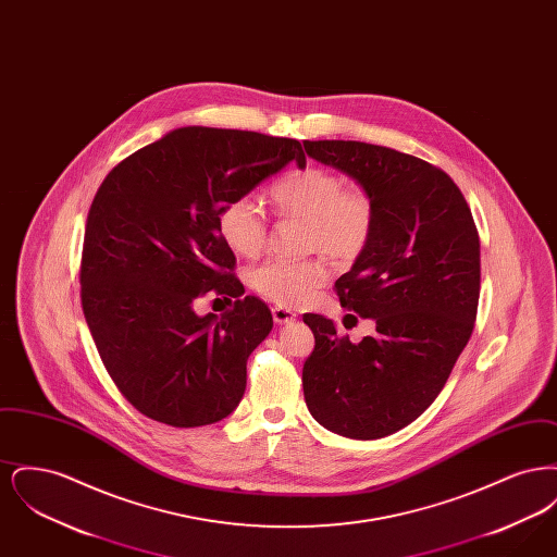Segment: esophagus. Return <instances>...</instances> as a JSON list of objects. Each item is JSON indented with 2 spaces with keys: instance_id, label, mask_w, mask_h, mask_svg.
<instances>
[{
  "instance_id": "1",
  "label": "esophagus",
  "mask_w": 557,
  "mask_h": 557,
  "mask_svg": "<svg viewBox=\"0 0 557 557\" xmlns=\"http://www.w3.org/2000/svg\"><path fill=\"white\" fill-rule=\"evenodd\" d=\"M271 313H273V321H275L277 325L292 323V321L296 319V313H292L288 307H273V309H271Z\"/></svg>"
}]
</instances>
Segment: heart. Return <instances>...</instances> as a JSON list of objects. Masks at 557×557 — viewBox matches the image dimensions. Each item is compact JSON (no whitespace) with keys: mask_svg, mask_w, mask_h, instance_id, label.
Masks as SVG:
<instances>
[{"mask_svg":"<svg viewBox=\"0 0 557 557\" xmlns=\"http://www.w3.org/2000/svg\"><path fill=\"white\" fill-rule=\"evenodd\" d=\"M271 198L284 216L307 221V248L323 250L336 261H355L370 244L375 209L371 196L359 186L318 164L292 171L271 187ZM223 242L239 257H257L267 242V219L261 207L242 196L219 214ZM250 286L284 307L307 302L327 280V267L311 257L305 261L269 259L248 275Z\"/></svg>","mask_w":557,"mask_h":557,"instance_id":"1","label":"heart"}]
</instances>
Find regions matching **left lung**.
Returning <instances> with one entry per match:
<instances>
[{
  "mask_svg": "<svg viewBox=\"0 0 557 557\" xmlns=\"http://www.w3.org/2000/svg\"><path fill=\"white\" fill-rule=\"evenodd\" d=\"M371 196L375 225L363 255L334 288L341 305L375 321L361 343L307 313L315 348L302 391L319 424L371 441L418 420L468 345L480 296V239L449 175L425 160L363 141H302Z\"/></svg>",
  "mask_w": 557,
  "mask_h": 557,
  "instance_id": "8db88e82",
  "label": "left lung"
}]
</instances>
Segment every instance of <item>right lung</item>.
<instances>
[{
  "instance_id": "1",
  "label": "right lung",
  "mask_w": 557,
  "mask_h": 557,
  "mask_svg": "<svg viewBox=\"0 0 557 557\" xmlns=\"http://www.w3.org/2000/svg\"><path fill=\"white\" fill-rule=\"evenodd\" d=\"M307 164L300 141L263 133L182 127L119 162L87 214L81 305L112 382L133 407L173 428L227 418L246 391V361L273 327L244 296L221 238L223 207ZM237 298L221 319L196 297Z\"/></svg>"
}]
</instances>
